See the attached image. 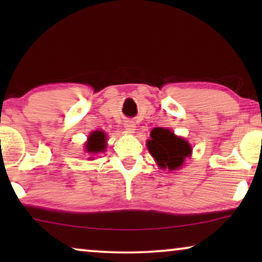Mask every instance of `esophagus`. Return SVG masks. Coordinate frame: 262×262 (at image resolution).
<instances>
[{
    "instance_id": "obj_1",
    "label": "esophagus",
    "mask_w": 262,
    "mask_h": 262,
    "mask_svg": "<svg viewBox=\"0 0 262 262\" xmlns=\"http://www.w3.org/2000/svg\"><path fill=\"white\" fill-rule=\"evenodd\" d=\"M124 128L128 132V134H132V132H135L136 130V124L132 120L127 119L124 121Z\"/></svg>"
}]
</instances>
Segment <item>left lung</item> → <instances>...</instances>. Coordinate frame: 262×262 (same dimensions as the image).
<instances>
[{
  "instance_id": "left-lung-1",
  "label": "left lung",
  "mask_w": 262,
  "mask_h": 262,
  "mask_svg": "<svg viewBox=\"0 0 262 262\" xmlns=\"http://www.w3.org/2000/svg\"><path fill=\"white\" fill-rule=\"evenodd\" d=\"M146 142L149 152L160 168L177 170L182 167L186 157L191 156L192 148L185 138L178 137L169 128L155 127Z\"/></svg>"
}]
</instances>
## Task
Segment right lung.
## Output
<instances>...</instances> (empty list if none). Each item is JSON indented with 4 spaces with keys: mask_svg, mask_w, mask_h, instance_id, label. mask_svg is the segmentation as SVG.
Instances as JSON below:
<instances>
[{
    "mask_svg": "<svg viewBox=\"0 0 262 262\" xmlns=\"http://www.w3.org/2000/svg\"><path fill=\"white\" fill-rule=\"evenodd\" d=\"M106 149V135L103 131L92 132L85 143V151L89 154L103 152Z\"/></svg>",
    "mask_w": 262,
    "mask_h": 262,
    "instance_id": "add662e5",
    "label": "right lung"
}]
</instances>
